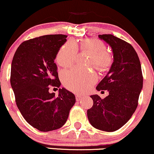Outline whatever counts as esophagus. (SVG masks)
<instances>
[{
  "label": "esophagus",
  "mask_w": 154,
  "mask_h": 154,
  "mask_svg": "<svg viewBox=\"0 0 154 154\" xmlns=\"http://www.w3.org/2000/svg\"><path fill=\"white\" fill-rule=\"evenodd\" d=\"M82 97L81 96H79V95H76V100H77V102L82 100Z\"/></svg>",
  "instance_id": "esophagus-1"
}]
</instances>
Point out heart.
<instances>
[{
  "label": "heart",
  "instance_id": "heart-1",
  "mask_svg": "<svg viewBox=\"0 0 154 154\" xmlns=\"http://www.w3.org/2000/svg\"><path fill=\"white\" fill-rule=\"evenodd\" d=\"M78 50L89 53L88 65H94L100 70H107L113 63V56L106 51V45L96 38L85 39L79 45L68 40L58 50L56 62L61 67H69L75 62ZM61 77L66 88L76 93L85 92L98 79L94 71L81 68L64 71Z\"/></svg>",
  "mask_w": 154,
  "mask_h": 154
}]
</instances>
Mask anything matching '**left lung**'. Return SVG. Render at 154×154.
Listing matches in <instances>:
<instances>
[{"instance_id": "8db88e82", "label": "left lung", "mask_w": 154, "mask_h": 154, "mask_svg": "<svg viewBox=\"0 0 154 154\" xmlns=\"http://www.w3.org/2000/svg\"><path fill=\"white\" fill-rule=\"evenodd\" d=\"M98 36L112 47L114 62L96 89L108 90L109 94L104 99L91 95L93 106L87 110V117L96 129L114 131L122 127L137 109L143 87L141 66L137 52L129 42L110 34Z\"/></svg>"}]
</instances>
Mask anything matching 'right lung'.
Segmentation results:
<instances>
[{"mask_svg": "<svg viewBox=\"0 0 154 154\" xmlns=\"http://www.w3.org/2000/svg\"><path fill=\"white\" fill-rule=\"evenodd\" d=\"M67 37L48 35L30 39L19 45L13 58L11 84L17 106L25 121L41 131L62 127L76 101L65 88L59 89L57 97L49 92L51 87L61 85L54 62Z\"/></svg>", "mask_w": 154, "mask_h": 154, "instance_id": "obj_1", "label": "right lung"}]
</instances>
